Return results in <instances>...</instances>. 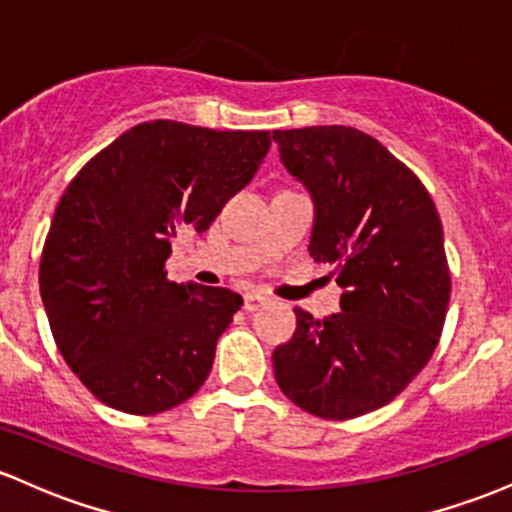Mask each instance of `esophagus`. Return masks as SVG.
<instances>
[{"label":"esophagus","instance_id":"obj_1","mask_svg":"<svg viewBox=\"0 0 512 512\" xmlns=\"http://www.w3.org/2000/svg\"><path fill=\"white\" fill-rule=\"evenodd\" d=\"M269 298L267 296H262V293H245V298H243V308L248 310V313H252V310H257V308H262L264 303H267Z\"/></svg>","mask_w":512,"mask_h":512}]
</instances>
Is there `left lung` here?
I'll return each instance as SVG.
<instances>
[{
  "mask_svg": "<svg viewBox=\"0 0 512 512\" xmlns=\"http://www.w3.org/2000/svg\"><path fill=\"white\" fill-rule=\"evenodd\" d=\"M284 168L315 204L310 255L334 264L342 313L315 320L274 349L293 404L320 419L385 407L436 351L450 301L443 226L431 195L378 139L354 127L276 129Z\"/></svg>",
  "mask_w": 512,
  "mask_h": 512,
  "instance_id": "8db88e82",
  "label": "left lung"
}]
</instances>
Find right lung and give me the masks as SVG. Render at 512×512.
<instances>
[{"label": "right lung", "instance_id": "right-lung-1", "mask_svg": "<svg viewBox=\"0 0 512 512\" xmlns=\"http://www.w3.org/2000/svg\"><path fill=\"white\" fill-rule=\"evenodd\" d=\"M269 146V132L142 122L69 182L45 240L40 296L64 361L103 404L158 414L204 385L243 298L168 281L170 238L207 231Z\"/></svg>", "mask_w": 512, "mask_h": 512}]
</instances>
